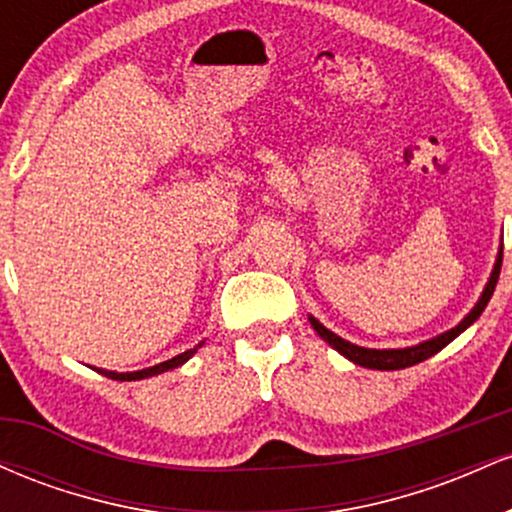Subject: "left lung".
Wrapping results in <instances>:
<instances>
[{
    "instance_id": "1",
    "label": "left lung",
    "mask_w": 512,
    "mask_h": 512,
    "mask_svg": "<svg viewBox=\"0 0 512 512\" xmlns=\"http://www.w3.org/2000/svg\"><path fill=\"white\" fill-rule=\"evenodd\" d=\"M501 262H503V250L498 252V260H496V267H493V274L489 279V284H486L484 293H481L479 303L474 305V310L469 313L464 320L460 322L457 327H452L450 332L440 334L436 339H428V342L419 344V346H409V349H363V346H356L351 342H346V339L337 337V334L327 330V327H322L320 322L315 320V317H310V325L315 327V332L320 334L322 339H325L327 344L332 346V349H337L339 354L349 358V361L358 363V366H366V368H375V370H402V368H409V366H416V363L426 361V358H431L433 354H438L440 349H445L452 339L457 337V334L467 330L469 325H472L477 317L484 313L486 303L491 301L493 296V289H496L498 284V274H501Z\"/></svg>"
}]
</instances>
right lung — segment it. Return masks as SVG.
I'll use <instances>...</instances> for the list:
<instances>
[{
	"mask_svg": "<svg viewBox=\"0 0 512 512\" xmlns=\"http://www.w3.org/2000/svg\"><path fill=\"white\" fill-rule=\"evenodd\" d=\"M202 344H197L195 349H187L185 354H180V356H175V358H170V361H163V363H158V366H154V368H146V370H137V373H110V370H98V373H103V375H108V378H113V380H144V378H151V375H158V373H166V370H173V368H178V366H182V363L187 361V358L190 356H195L197 354V349Z\"/></svg>",
	"mask_w": 512,
	"mask_h": 512,
	"instance_id": "obj_1",
	"label": "right lung"
}]
</instances>
